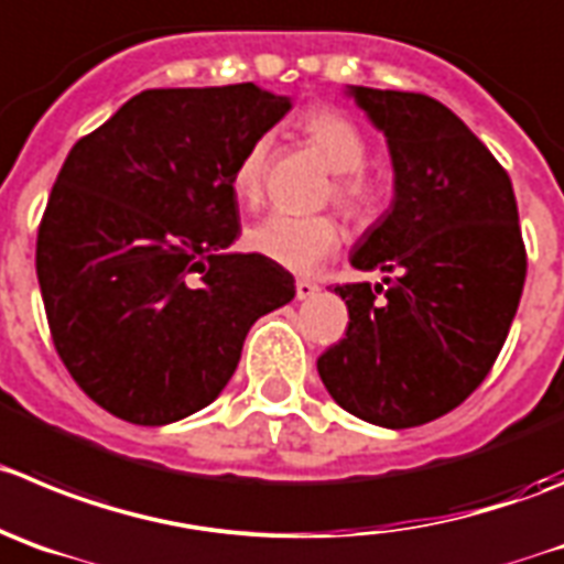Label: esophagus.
<instances>
[{
    "mask_svg": "<svg viewBox=\"0 0 564 564\" xmlns=\"http://www.w3.org/2000/svg\"><path fill=\"white\" fill-rule=\"evenodd\" d=\"M294 289H297V300H308L319 292L317 283H312V281H297V286Z\"/></svg>",
    "mask_w": 564,
    "mask_h": 564,
    "instance_id": "1",
    "label": "esophagus"
}]
</instances>
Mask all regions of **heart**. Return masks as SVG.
I'll use <instances>...</instances> for the list:
<instances>
[{
    "mask_svg": "<svg viewBox=\"0 0 564 564\" xmlns=\"http://www.w3.org/2000/svg\"><path fill=\"white\" fill-rule=\"evenodd\" d=\"M300 133L330 170L336 172L334 199L350 217H367L378 205V186L367 177V139L356 122L330 108H312L300 116ZM270 135H258L236 161L230 186L239 203L256 208L264 199L267 166H270ZM341 241L339 225L330 217H297L275 210L247 230V245L272 264L292 272H314L325 258L334 256Z\"/></svg>",
    "mask_w": 564,
    "mask_h": 564,
    "instance_id": "1",
    "label": "heart"
}]
</instances>
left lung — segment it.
I'll use <instances>...</instances> for the list:
<instances>
[{
	"instance_id": "obj_1",
	"label": "left lung",
	"mask_w": 564,
	"mask_h": 564,
	"mask_svg": "<svg viewBox=\"0 0 564 564\" xmlns=\"http://www.w3.org/2000/svg\"><path fill=\"white\" fill-rule=\"evenodd\" d=\"M387 135L392 205L350 264L383 286L345 283V339L317 359L345 412L412 429L459 406L507 341L525 281L512 181L454 110L412 91L347 86Z\"/></svg>"
}]
</instances>
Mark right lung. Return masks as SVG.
Masks as SVG:
<instances>
[{
	"label": "right lung",
	"mask_w": 564,
	"mask_h": 564,
	"mask_svg": "<svg viewBox=\"0 0 564 564\" xmlns=\"http://www.w3.org/2000/svg\"><path fill=\"white\" fill-rule=\"evenodd\" d=\"M292 99L252 83L150 88L77 141L52 186L35 272L52 341L94 403L166 425L217 401L294 278L239 239L236 161Z\"/></svg>",
	"instance_id": "1"
}]
</instances>
